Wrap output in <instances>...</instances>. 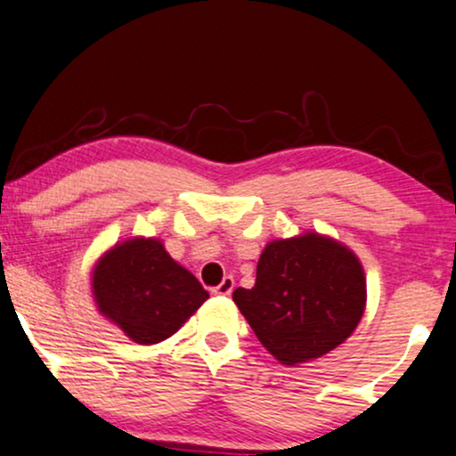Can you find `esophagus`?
I'll return each mask as SVG.
<instances>
[{"mask_svg": "<svg viewBox=\"0 0 456 456\" xmlns=\"http://www.w3.org/2000/svg\"><path fill=\"white\" fill-rule=\"evenodd\" d=\"M233 284H235V281H233L232 275H227V278H224L212 292H215L216 297H229V295H232V290H233Z\"/></svg>", "mask_w": 456, "mask_h": 456, "instance_id": "esophagus-1", "label": "esophagus"}]
</instances>
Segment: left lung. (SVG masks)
Wrapping results in <instances>:
<instances>
[{"mask_svg":"<svg viewBox=\"0 0 456 456\" xmlns=\"http://www.w3.org/2000/svg\"><path fill=\"white\" fill-rule=\"evenodd\" d=\"M256 338L280 364L318 360L347 341L366 309V273L343 241L318 232L267 241L250 290L235 288Z\"/></svg>","mask_w":456,"mask_h":456,"instance_id":"obj_1","label":"left lung"}]
</instances>
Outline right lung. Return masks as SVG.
Returning a JSON list of instances; mask_svg holds the SVG:
<instances>
[{
  "mask_svg": "<svg viewBox=\"0 0 456 456\" xmlns=\"http://www.w3.org/2000/svg\"><path fill=\"white\" fill-rule=\"evenodd\" d=\"M90 292L102 318L138 345L170 338L208 298L164 241L145 235L115 241L96 258Z\"/></svg>",
  "mask_w": 456,
  "mask_h": 456,
  "instance_id": "1",
  "label": "right lung"
}]
</instances>
